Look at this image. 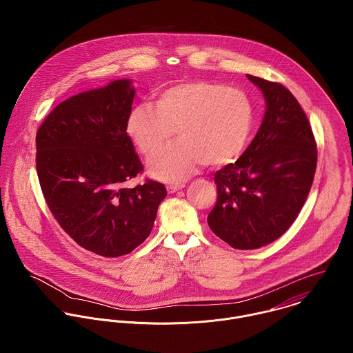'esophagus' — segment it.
<instances>
[{
	"instance_id": "esophagus-1",
	"label": "esophagus",
	"mask_w": 353,
	"mask_h": 353,
	"mask_svg": "<svg viewBox=\"0 0 353 353\" xmlns=\"http://www.w3.org/2000/svg\"><path fill=\"white\" fill-rule=\"evenodd\" d=\"M185 186H186L185 183H172V185L167 186V192L172 194V193H176L178 190H182Z\"/></svg>"
}]
</instances>
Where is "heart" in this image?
<instances>
[{
    "label": "heart",
    "instance_id": "1",
    "mask_svg": "<svg viewBox=\"0 0 353 353\" xmlns=\"http://www.w3.org/2000/svg\"><path fill=\"white\" fill-rule=\"evenodd\" d=\"M154 105H134L126 132L145 157L160 151L174 136L179 143L160 152L150 163V174L165 182L193 175L202 164L223 167L246 148L254 110L249 97L224 84L192 80L176 83L156 94Z\"/></svg>",
    "mask_w": 353,
    "mask_h": 353
}]
</instances>
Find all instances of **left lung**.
Here are the masks:
<instances>
[{
  "mask_svg": "<svg viewBox=\"0 0 353 353\" xmlns=\"http://www.w3.org/2000/svg\"><path fill=\"white\" fill-rule=\"evenodd\" d=\"M262 91L263 121L243 154L214 174L212 232L234 249L252 250L279 239L296 220L316 168V144L296 98L281 84L252 74Z\"/></svg>",
  "mask_w": 353,
  "mask_h": 353,
  "instance_id": "obj_1",
  "label": "left lung"
}]
</instances>
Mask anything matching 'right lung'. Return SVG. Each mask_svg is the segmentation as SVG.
<instances>
[{
    "label": "right lung",
    "instance_id": "add662e5",
    "mask_svg": "<svg viewBox=\"0 0 353 353\" xmlns=\"http://www.w3.org/2000/svg\"><path fill=\"white\" fill-rule=\"evenodd\" d=\"M132 80L80 92L59 103L37 133V171L48 206L62 230L101 256L133 252L151 234L163 183H123L143 171L126 132Z\"/></svg>",
    "mask_w": 353,
    "mask_h": 353
}]
</instances>
